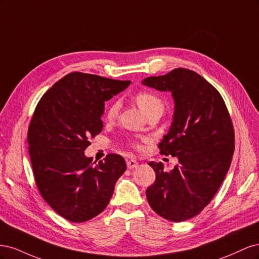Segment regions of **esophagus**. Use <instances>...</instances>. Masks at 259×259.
Returning a JSON list of instances; mask_svg holds the SVG:
<instances>
[{
    "label": "esophagus",
    "mask_w": 259,
    "mask_h": 259,
    "mask_svg": "<svg viewBox=\"0 0 259 259\" xmlns=\"http://www.w3.org/2000/svg\"><path fill=\"white\" fill-rule=\"evenodd\" d=\"M126 164H127V167H128L130 169H133V168H136V167L138 166V162H137L136 160H134V159H131V160H127Z\"/></svg>",
    "instance_id": "1"
}]
</instances>
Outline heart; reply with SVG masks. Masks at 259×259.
<instances>
[{
    "instance_id": "heart-1",
    "label": "heart",
    "mask_w": 259,
    "mask_h": 259,
    "mask_svg": "<svg viewBox=\"0 0 259 259\" xmlns=\"http://www.w3.org/2000/svg\"><path fill=\"white\" fill-rule=\"evenodd\" d=\"M135 99H136V103L140 107V109H142L145 113L155 106H163L161 99L150 92H139L136 95ZM119 109H120V104L113 103L110 107L108 108L107 119L113 120L114 117L117 115V113H119Z\"/></svg>"
}]
</instances>
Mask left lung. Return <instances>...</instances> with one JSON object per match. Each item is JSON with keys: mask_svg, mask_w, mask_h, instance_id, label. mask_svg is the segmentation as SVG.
Returning <instances> with one entry per match:
<instances>
[{"mask_svg": "<svg viewBox=\"0 0 259 259\" xmlns=\"http://www.w3.org/2000/svg\"><path fill=\"white\" fill-rule=\"evenodd\" d=\"M142 83L171 94L173 122L159 148L178 159L169 171L161 162H149L155 182L146 190L147 200L163 218L184 222L208 204L228 173L234 151L232 122L221 94L191 70L174 69Z\"/></svg>", "mask_w": 259, "mask_h": 259, "instance_id": "1", "label": "left lung"}]
</instances>
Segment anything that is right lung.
Masks as SVG:
<instances>
[{"mask_svg":"<svg viewBox=\"0 0 259 259\" xmlns=\"http://www.w3.org/2000/svg\"><path fill=\"white\" fill-rule=\"evenodd\" d=\"M130 84L72 72L55 83L35 108L28 131L35 183L49 205L69 222L83 223L100 214L126 170L119 154H108L96 164L84 151L89 138L103 130L105 101Z\"/></svg>","mask_w":259,"mask_h":259,"instance_id":"right-lung-1","label":"right lung"}]
</instances>
